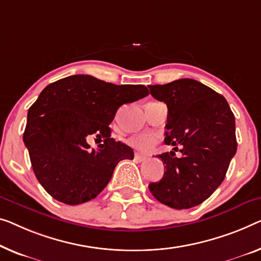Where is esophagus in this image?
I'll list each match as a JSON object with an SVG mask.
<instances>
[{"label": "esophagus", "instance_id": "esophagus-1", "mask_svg": "<svg viewBox=\"0 0 261 261\" xmlns=\"http://www.w3.org/2000/svg\"><path fill=\"white\" fill-rule=\"evenodd\" d=\"M146 158L147 157L145 154H142V153H136L135 154V161H137V162H144Z\"/></svg>", "mask_w": 261, "mask_h": 261}]
</instances>
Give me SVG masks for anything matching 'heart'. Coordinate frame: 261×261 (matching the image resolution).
<instances>
[{"label": "heart", "instance_id": "obj_1", "mask_svg": "<svg viewBox=\"0 0 261 261\" xmlns=\"http://www.w3.org/2000/svg\"><path fill=\"white\" fill-rule=\"evenodd\" d=\"M155 143H157V138L152 135H142L130 139L131 145L142 152H149L153 149Z\"/></svg>", "mask_w": 261, "mask_h": 261}]
</instances>
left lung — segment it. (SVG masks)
<instances>
[{"label": "left lung", "instance_id": "8db88e82", "mask_svg": "<svg viewBox=\"0 0 261 261\" xmlns=\"http://www.w3.org/2000/svg\"><path fill=\"white\" fill-rule=\"evenodd\" d=\"M168 107L164 142L173 151L158 154L164 176L150 182L152 196L172 208H191L216 191L237 152L234 115L224 96L191 79L149 85ZM181 147L180 158L174 150Z\"/></svg>", "mask_w": 261, "mask_h": 261}]
</instances>
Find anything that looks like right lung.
Returning a JSON list of instances; mask_svg holds the SVG:
<instances>
[{
  "instance_id": "1",
  "label": "right lung",
  "mask_w": 261,
  "mask_h": 261,
  "mask_svg": "<svg viewBox=\"0 0 261 261\" xmlns=\"http://www.w3.org/2000/svg\"><path fill=\"white\" fill-rule=\"evenodd\" d=\"M149 95L144 85L112 83L73 75L49 84L29 108L23 142L37 180L53 198L79 205L96 198L122 159L134 150L111 138L118 108ZM104 138L96 151L86 141Z\"/></svg>"
}]
</instances>
